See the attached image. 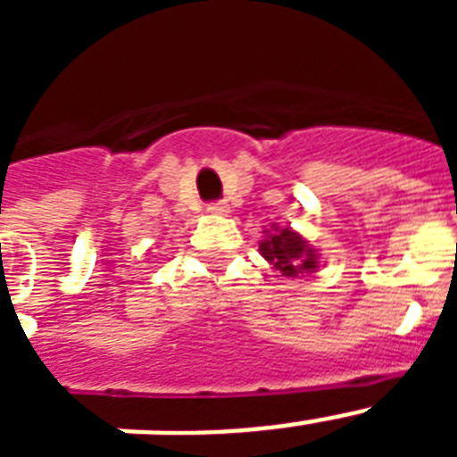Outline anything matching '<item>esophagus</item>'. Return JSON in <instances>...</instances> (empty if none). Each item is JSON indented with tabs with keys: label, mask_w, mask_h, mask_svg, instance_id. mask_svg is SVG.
<instances>
[{
	"label": "esophagus",
	"mask_w": 457,
	"mask_h": 457,
	"mask_svg": "<svg viewBox=\"0 0 457 457\" xmlns=\"http://www.w3.org/2000/svg\"><path fill=\"white\" fill-rule=\"evenodd\" d=\"M208 212L210 215H226L228 205H226V201H215V204H208Z\"/></svg>",
	"instance_id": "34e87169"
}]
</instances>
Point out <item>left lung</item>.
Segmentation results:
<instances>
[{"instance_id": "left-lung-1", "label": "left lung", "mask_w": 457, "mask_h": 457, "mask_svg": "<svg viewBox=\"0 0 457 457\" xmlns=\"http://www.w3.org/2000/svg\"><path fill=\"white\" fill-rule=\"evenodd\" d=\"M265 233H268V237L261 240L258 252L284 277H300L304 272H316L318 252L300 233L290 231V228H278V226H272V231Z\"/></svg>"}]
</instances>
